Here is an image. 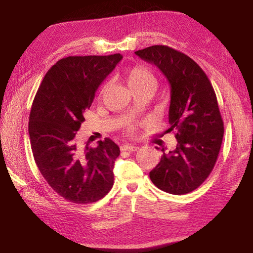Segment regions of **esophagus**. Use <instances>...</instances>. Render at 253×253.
I'll list each match as a JSON object with an SVG mask.
<instances>
[{
  "label": "esophagus",
  "mask_w": 253,
  "mask_h": 253,
  "mask_svg": "<svg viewBox=\"0 0 253 253\" xmlns=\"http://www.w3.org/2000/svg\"><path fill=\"white\" fill-rule=\"evenodd\" d=\"M122 151H137L138 147L137 145H132V144H124V145H122Z\"/></svg>",
  "instance_id": "1"
}]
</instances>
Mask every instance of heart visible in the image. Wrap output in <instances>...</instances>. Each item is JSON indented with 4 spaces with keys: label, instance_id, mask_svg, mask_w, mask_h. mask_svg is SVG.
Wrapping results in <instances>:
<instances>
[{
    "label": "heart",
    "instance_id": "1",
    "mask_svg": "<svg viewBox=\"0 0 253 253\" xmlns=\"http://www.w3.org/2000/svg\"><path fill=\"white\" fill-rule=\"evenodd\" d=\"M123 78L126 81V85L129 86L131 91H137V89L141 88H155L157 86V77L152 72L150 69L140 67H132L129 69H126L123 71ZM106 85H102L99 89V96L102 95V93L105 92ZM134 127L133 126H127V132H133Z\"/></svg>",
    "mask_w": 253,
    "mask_h": 253
}]
</instances>
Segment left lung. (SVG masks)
<instances>
[{
    "mask_svg": "<svg viewBox=\"0 0 253 253\" xmlns=\"http://www.w3.org/2000/svg\"><path fill=\"white\" fill-rule=\"evenodd\" d=\"M160 69L170 85L167 132L174 131L177 145L165 152L150 171L153 184L171 195H185L203 184L213 170L223 138L215 92L203 69L188 55L155 44L134 51Z\"/></svg>",
    "mask_w": 253,
    "mask_h": 253,
    "instance_id": "obj_1",
    "label": "left lung"
}]
</instances>
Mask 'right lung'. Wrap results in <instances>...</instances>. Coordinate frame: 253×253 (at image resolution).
<instances>
[{"mask_svg": "<svg viewBox=\"0 0 253 253\" xmlns=\"http://www.w3.org/2000/svg\"><path fill=\"white\" fill-rule=\"evenodd\" d=\"M121 60V54L62 58L33 100L29 134L34 161L50 188L71 203H95L113 188L120 147L105 138L96 147L83 148L76 134L96 89Z\"/></svg>", "mask_w": 253, "mask_h": 253, "instance_id": "add662e5", "label": "right lung"}]
</instances>
